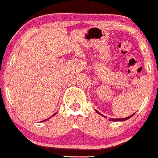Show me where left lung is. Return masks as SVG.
Returning <instances> with one entry per match:
<instances>
[{
    "instance_id": "1",
    "label": "left lung",
    "mask_w": 158,
    "mask_h": 158,
    "mask_svg": "<svg viewBox=\"0 0 158 158\" xmlns=\"http://www.w3.org/2000/svg\"><path fill=\"white\" fill-rule=\"evenodd\" d=\"M96 112H97L98 114H99V111H96ZM133 114H132V115H130V116H129V117H127V118H116V119H110L111 120V121H122V120H127V119H129V118H131L132 116H133ZM102 116H103L102 114H101Z\"/></svg>"
}]
</instances>
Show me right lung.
I'll list each match as a JSON object with an SVG mask.
<instances>
[{
	"mask_svg": "<svg viewBox=\"0 0 158 158\" xmlns=\"http://www.w3.org/2000/svg\"><path fill=\"white\" fill-rule=\"evenodd\" d=\"M54 114H53V115H54ZM53 115H52V116H53Z\"/></svg>",
	"mask_w": 158,
	"mask_h": 158,
	"instance_id": "add662e5",
	"label": "right lung"
}]
</instances>
